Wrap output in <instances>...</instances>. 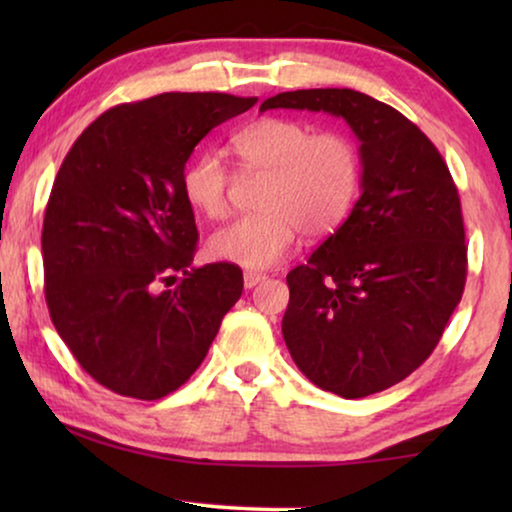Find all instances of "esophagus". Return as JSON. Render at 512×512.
I'll list each match as a JSON object with an SVG mask.
<instances>
[{"label": "esophagus", "instance_id": "obj_1", "mask_svg": "<svg viewBox=\"0 0 512 512\" xmlns=\"http://www.w3.org/2000/svg\"><path fill=\"white\" fill-rule=\"evenodd\" d=\"M263 279H265L263 272H251V270L244 272V286H247V289H254V286L261 284Z\"/></svg>", "mask_w": 512, "mask_h": 512}]
</instances>
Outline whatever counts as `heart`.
I'll list each match as a JSON object with an SVG mask.
<instances>
[{
  "instance_id": "1",
  "label": "heart",
  "mask_w": 512,
  "mask_h": 512,
  "mask_svg": "<svg viewBox=\"0 0 512 512\" xmlns=\"http://www.w3.org/2000/svg\"><path fill=\"white\" fill-rule=\"evenodd\" d=\"M244 174H265L256 205L209 237L216 261L261 270L282 261L300 230L324 237L340 228L359 200L363 153L342 130L314 132L298 118L265 116L230 139ZM228 167L219 153L202 151L181 172V193L195 212L221 219L228 212Z\"/></svg>"
}]
</instances>
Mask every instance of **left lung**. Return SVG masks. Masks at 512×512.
Returning a JSON list of instances; mask_svg holds the SVG:
<instances>
[{
    "instance_id": "8db88e82",
    "label": "left lung",
    "mask_w": 512,
    "mask_h": 512,
    "mask_svg": "<svg viewBox=\"0 0 512 512\" xmlns=\"http://www.w3.org/2000/svg\"><path fill=\"white\" fill-rule=\"evenodd\" d=\"M268 109L342 116L363 153L349 219L286 275V347L307 380L342 398L394 387L429 359L464 293L452 174L415 123L359 90H291L268 97Z\"/></svg>"
}]
</instances>
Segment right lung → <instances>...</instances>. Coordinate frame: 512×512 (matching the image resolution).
Returning <instances> with one entry per match:
<instances>
[{"mask_svg": "<svg viewBox=\"0 0 512 512\" xmlns=\"http://www.w3.org/2000/svg\"><path fill=\"white\" fill-rule=\"evenodd\" d=\"M256 102L163 93L118 104L62 160L41 230L46 305L102 387L139 401L172 394L240 300L237 265H191L198 228L181 172L209 130Z\"/></svg>", "mask_w": 512, "mask_h": 512, "instance_id": "add662e5", "label": "right lung"}]
</instances>
